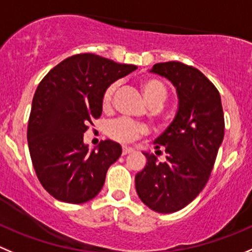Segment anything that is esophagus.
<instances>
[{"instance_id":"1","label":"esophagus","mask_w":252,"mask_h":252,"mask_svg":"<svg viewBox=\"0 0 252 252\" xmlns=\"http://www.w3.org/2000/svg\"><path fill=\"white\" fill-rule=\"evenodd\" d=\"M131 152H133V148H131V147H124V148H122V155H124V156L128 155V153H131Z\"/></svg>"}]
</instances>
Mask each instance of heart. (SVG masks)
<instances>
[{
    "label": "heart",
    "mask_w": 252,
    "mask_h": 252,
    "mask_svg": "<svg viewBox=\"0 0 252 252\" xmlns=\"http://www.w3.org/2000/svg\"><path fill=\"white\" fill-rule=\"evenodd\" d=\"M117 89V84L114 83L104 92L102 95V109L105 111L111 109L114 95ZM140 89L143 97L153 109H158L168 99V89L163 81L157 78H143L140 81ZM148 128L145 125L135 124L127 120H117L109 126V135L119 142L128 143L138 140L142 136L147 135Z\"/></svg>",
    "instance_id": "heart-1"
}]
</instances>
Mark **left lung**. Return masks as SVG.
Listing matches in <instances>:
<instances>
[{
	"mask_svg": "<svg viewBox=\"0 0 252 252\" xmlns=\"http://www.w3.org/2000/svg\"><path fill=\"white\" fill-rule=\"evenodd\" d=\"M151 71L173 84L178 110L155 140L166 160L158 162L153 153L143 152L147 163L136 174V191L150 209L168 214L187 207L207 184L224 138V114L218 89L196 68L167 62L155 64Z\"/></svg>",
	"mask_w": 252,
	"mask_h": 252,
	"instance_id": "left-lung-1",
	"label": "left lung"
}]
</instances>
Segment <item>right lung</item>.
Segmentation results:
<instances>
[{"label":"right lung","instance_id":"add662e5","mask_svg":"<svg viewBox=\"0 0 252 252\" xmlns=\"http://www.w3.org/2000/svg\"><path fill=\"white\" fill-rule=\"evenodd\" d=\"M136 68L84 53L64 59L39 83L28 121V147L40 184L56 199L81 204L101 190L122 148L106 140L89 151L84 132L101 116L107 86Z\"/></svg>","mask_w":252,"mask_h":252}]
</instances>
